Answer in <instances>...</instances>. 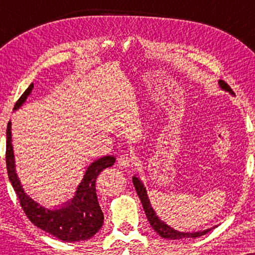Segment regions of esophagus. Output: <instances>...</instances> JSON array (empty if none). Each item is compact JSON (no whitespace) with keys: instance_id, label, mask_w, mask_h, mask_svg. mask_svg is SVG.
Here are the masks:
<instances>
[{"instance_id":"esophagus-1","label":"esophagus","mask_w":255,"mask_h":255,"mask_svg":"<svg viewBox=\"0 0 255 255\" xmlns=\"http://www.w3.org/2000/svg\"><path fill=\"white\" fill-rule=\"evenodd\" d=\"M132 162H133V156L130 153H123L118 158V165L122 167H128Z\"/></svg>"}]
</instances>
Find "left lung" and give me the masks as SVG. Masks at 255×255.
<instances>
[{"instance_id": "8db88e82", "label": "left lung", "mask_w": 255, "mask_h": 255, "mask_svg": "<svg viewBox=\"0 0 255 255\" xmlns=\"http://www.w3.org/2000/svg\"><path fill=\"white\" fill-rule=\"evenodd\" d=\"M219 86H221L222 89H224L225 92H229L230 94H233L232 89L230 88L228 83H225L222 80H219ZM132 181H133V186L135 188V191H137L139 198H140L142 208H144V211L146 214V217H147L149 224H151L152 229L158 233L160 237L165 239H172V240H179V239H189V238H198V237L204 236L205 233L211 231L212 229H207L204 231H198V232H181L177 231V230H174L170 228L169 225H167L165 222L161 221L158 216H156L155 211L153 210L151 202H149V198L147 196V191H146L144 184L140 181V179L137 176L132 177Z\"/></svg>"}]
</instances>
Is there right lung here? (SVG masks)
<instances>
[{
    "label": "right lung",
    "mask_w": 255,
    "mask_h": 255,
    "mask_svg": "<svg viewBox=\"0 0 255 255\" xmlns=\"http://www.w3.org/2000/svg\"><path fill=\"white\" fill-rule=\"evenodd\" d=\"M32 89L33 83H31L16 102L13 110L23 106ZM115 161L116 158L114 155H106L95 160L87 168L82 181L76 188L75 196L71 201L62 203L61 207L48 209L32 200L22 188L15 168V155L11 144V122H9L6 127V170L20 207L33 225L62 242L74 243L90 239L102 228L104 216L97 201L96 179L103 169L113 166Z\"/></svg>",
    "instance_id": "obj_1"
}]
</instances>
